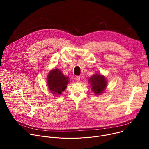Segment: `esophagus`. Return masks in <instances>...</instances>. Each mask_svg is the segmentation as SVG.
I'll return each mask as SVG.
<instances>
[{
  "label": "esophagus",
  "mask_w": 149,
  "mask_h": 149,
  "mask_svg": "<svg viewBox=\"0 0 149 149\" xmlns=\"http://www.w3.org/2000/svg\"><path fill=\"white\" fill-rule=\"evenodd\" d=\"M80 77L79 76H76L75 77V81H77V82H79V81H80Z\"/></svg>",
  "instance_id": "1"
}]
</instances>
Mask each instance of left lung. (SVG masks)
Returning <instances> with one entry per match:
<instances>
[{"mask_svg": "<svg viewBox=\"0 0 149 149\" xmlns=\"http://www.w3.org/2000/svg\"><path fill=\"white\" fill-rule=\"evenodd\" d=\"M89 81L91 82L93 91L96 95L102 93L107 87V81L105 77L100 74L93 75L89 79Z\"/></svg>", "mask_w": 149, "mask_h": 149, "instance_id": "obj_1", "label": "left lung"}]
</instances>
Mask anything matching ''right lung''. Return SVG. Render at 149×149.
<instances>
[{
    "label": "right lung",
    "mask_w": 149,
    "mask_h": 149,
    "mask_svg": "<svg viewBox=\"0 0 149 149\" xmlns=\"http://www.w3.org/2000/svg\"><path fill=\"white\" fill-rule=\"evenodd\" d=\"M68 77H65L60 70L54 69L50 71L48 76V85L53 94H61L64 91L68 83Z\"/></svg>",
    "instance_id": "1"
}]
</instances>
